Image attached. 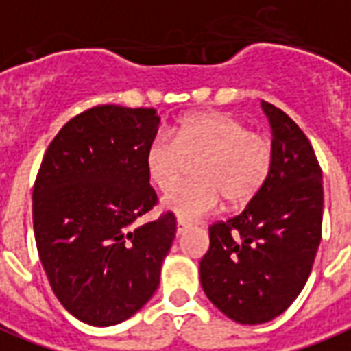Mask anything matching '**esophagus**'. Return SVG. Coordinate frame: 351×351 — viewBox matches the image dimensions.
<instances>
[{
	"label": "esophagus",
	"mask_w": 351,
	"mask_h": 351,
	"mask_svg": "<svg viewBox=\"0 0 351 351\" xmlns=\"http://www.w3.org/2000/svg\"><path fill=\"white\" fill-rule=\"evenodd\" d=\"M186 228H188V223L182 221V219H178V221H176V234L178 236L184 234V230H186Z\"/></svg>",
	"instance_id": "esophagus-1"
}]
</instances>
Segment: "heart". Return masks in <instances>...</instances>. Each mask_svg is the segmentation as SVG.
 I'll return each instance as SVG.
<instances>
[{
	"mask_svg": "<svg viewBox=\"0 0 351 351\" xmlns=\"http://www.w3.org/2000/svg\"><path fill=\"white\" fill-rule=\"evenodd\" d=\"M197 162L195 182L182 184L163 197V208L180 219H199L219 208L249 202L268 180L274 143L249 132L240 119L221 111H199L180 119L175 139L156 136L145 152V169L156 188L167 191Z\"/></svg>",
	"mask_w": 351,
	"mask_h": 351,
	"instance_id": "b5f03b06",
	"label": "heart"
}]
</instances>
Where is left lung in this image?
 <instances>
[{
	"mask_svg": "<svg viewBox=\"0 0 351 351\" xmlns=\"http://www.w3.org/2000/svg\"><path fill=\"white\" fill-rule=\"evenodd\" d=\"M271 128L274 165L243 212L208 228L199 275L204 294L230 320H274L300 295L322 238V169L290 117L261 102Z\"/></svg>",
	"mask_w": 351,
	"mask_h": 351,
	"instance_id": "1",
	"label": "left lung"
}]
</instances>
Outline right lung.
<instances>
[{
	"mask_svg": "<svg viewBox=\"0 0 351 351\" xmlns=\"http://www.w3.org/2000/svg\"><path fill=\"white\" fill-rule=\"evenodd\" d=\"M160 117L149 108L98 106L53 137L33 188V227L53 294L77 320H128L160 285L175 215L137 227L158 201L145 152Z\"/></svg>",
	"mask_w": 351,
	"mask_h": 351,
	"instance_id": "obj_1",
	"label": "right lung"
}]
</instances>
